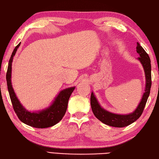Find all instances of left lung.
Instances as JSON below:
<instances>
[{"instance_id": "obj_1", "label": "left lung", "mask_w": 159, "mask_h": 159, "mask_svg": "<svg viewBox=\"0 0 159 159\" xmlns=\"http://www.w3.org/2000/svg\"><path fill=\"white\" fill-rule=\"evenodd\" d=\"M136 52L140 56L138 58V60L140 61L144 68L146 83L145 92L143 95L141 102H140L135 111H134L132 113L124 115L111 113L102 108L101 105H99L97 99L96 98L94 93L92 92L91 94L90 102H91L93 113L99 120H101L102 123L106 124L107 125L116 127L127 126L137 120L141 116L143 111L149 95H150L152 86L151 61L147 52L140 45L139 43H137V46H136Z\"/></svg>"}]
</instances>
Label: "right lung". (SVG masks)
Masks as SVG:
<instances>
[{
	"label": "right lung",
	"mask_w": 159,
	"mask_h": 159,
	"mask_svg": "<svg viewBox=\"0 0 159 159\" xmlns=\"http://www.w3.org/2000/svg\"><path fill=\"white\" fill-rule=\"evenodd\" d=\"M20 45V43L16 47L12 52L10 59L9 61L7 74H6L7 89L14 110L18 119L26 125L36 127V128H47V127H52L58 123L63 119L65 112H66L68 101H69L71 93L75 89V87H71V88L62 90L56 97L50 106L45 110L37 111V112H31V111L25 110L16 96L11 82V63L17 49Z\"/></svg>",
	"instance_id": "obj_1"
}]
</instances>
